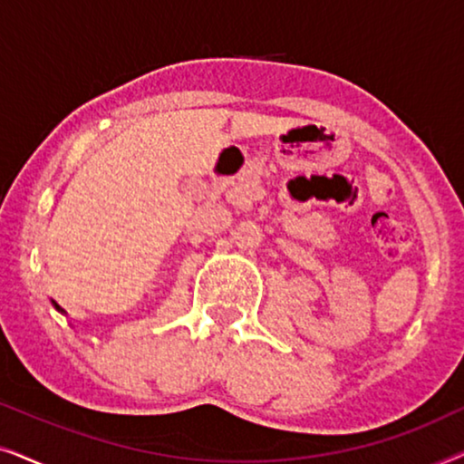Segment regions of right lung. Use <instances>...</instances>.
Wrapping results in <instances>:
<instances>
[{"instance_id": "obj_1", "label": "right lung", "mask_w": 464, "mask_h": 464, "mask_svg": "<svg viewBox=\"0 0 464 464\" xmlns=\"http://www.w3.org/2000/svg\"><path fill=\"white\" fill-rule=\"evenodd\" d=\"M54 306H56V304H54ZM56 308H59V306H56ZM59 310H61V308H59Z\"/></svg>"}]
</instances>
